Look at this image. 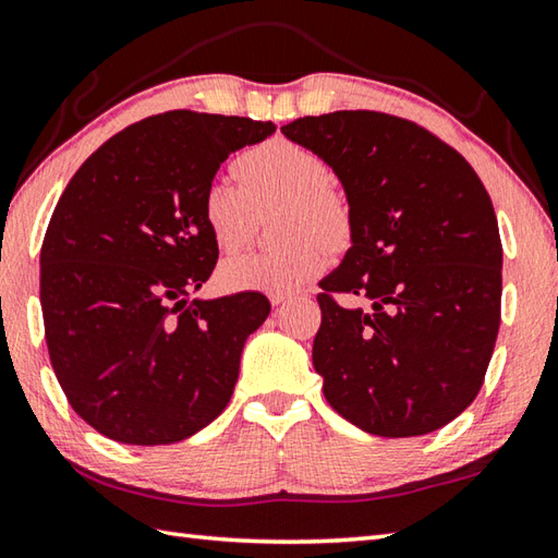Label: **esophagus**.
<instances>
[{
  "label": "esophagus",
  "mask_w": 558,
  "mask_h": 558,
  "mask_svg": "<svg viewBox=\"0 0 558 558\" xmlns=\"http://www.w3.org/2000/svg\"><path fill=\"white\" fill-rule=\"evenodd\" d=\"M288 300V295H270V305L272 307H278V305H282V302Z\"/></svg>",
  "instance_id": "esophagus-1"
}]
</instances>
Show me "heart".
<instances>
[{
    "mask_svg": "<svg viewBox=\"0 0 558 558\" xmlns=\"http://www.w3.org/2000/svg\"><path fill=\"white\" fill-rule=\"evenodd\" d=\"M242 182L215 180L202 197V219L225 253L251 244L260 217L280 209L276 236L280 248L246 253L219 266L225 290H256L286 295L305 286L329 266V247L351 239V202L329 182V166L312 148L286 136L246 148L234 160Z\"/></svg>",
    "mask_w": 558,
    "mask_h": 558,
    "instance_id": "1",
    "label": "heart"
}]
</instances>
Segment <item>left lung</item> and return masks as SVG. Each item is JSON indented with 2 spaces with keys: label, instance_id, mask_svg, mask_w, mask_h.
Wrapping results in <instances>:
<instances>
[{
  "label": "left lung",
  "instance_id": "obj_1",
  "mask_svg": "<svg viewBox=\"0 0 558 558\" xmlns=\"http://www.w3.org/2000/svg\"><path fill=\"white\" fill-rule=\"evenodd\" d=\"M282 134L333 168L353 246L319 282L312 363L341 417L422 437L469 408L500 329L502 244L488 190L429 129L371 109L302 117ZM361 294L371 311L343 308Z\"/></svg>",
  "mask_w": 558,
  "mask_h": 558
}]
</instances>
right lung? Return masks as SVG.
<instances>
[{"mask_svg":"<svg viewBox=\"0 0 558 558\" xmlns=\"http://www.w3.org/2000/svg\"><path fill=\"white\" fill-rule=\"evenodd\" d=\"M276 124L173 109L105 141L60 195L40 246L50 366L89 427L160 447L217 420L260 292L190 300L217 266L202 197L219 166Z\"/></svg>","mask_w":558,"mask_h":558,"instance_id":"add662e5","label":"right lung"}]
</instances>
